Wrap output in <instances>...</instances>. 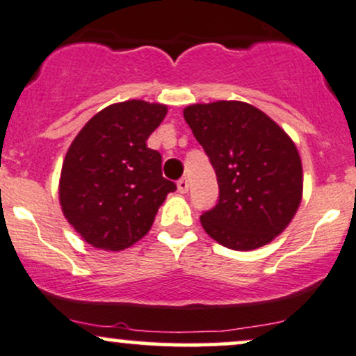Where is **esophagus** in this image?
Wrapping results in <instances>:
<instances>
[{
    "mask_svg": "<svg viewBox=\"0 0 356 356\" xmlns=\"http://www.w3.org/2000/svg\"><path fill=\"white\" fill-rule=\"evenodd\" d=\"M177 185H178V191H179V193H186L188 188H190V183H188V178H186V177H185V178H179Z\"/></svg>",
    "mask_w": 356,
    "mask_h": 356,
    "instance_id": "34e87169",
    "label": "esophagus"
}]
</instances>
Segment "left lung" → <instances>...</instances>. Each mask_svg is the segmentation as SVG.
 Segmentation results:
<instances>
[{"instance_id": "obj_1", "label": "left lung", "mask_w": 356, "mask_h": 356, "mask_svg": "<svg viewBox=\"0 0 356 356\" xmlns=\"http://www.w3.org/2000/svg\"><path fill=\"white\" fill-rule=\"evenodd\" d=\"M183 116L218 179V203L200 216L204 232L240 252L268 245L302 202V160L291 138L243 102L191 104Z\"/></svg>"}]
</instances>
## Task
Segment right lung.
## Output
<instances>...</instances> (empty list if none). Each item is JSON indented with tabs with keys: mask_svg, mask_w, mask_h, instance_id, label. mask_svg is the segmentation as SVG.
I'll list each match as a JSON object with an SVG mask.
<instances>
[{
	"mask_svg": "<svg viewBox=\"0 0 356 356\" xmlns=\"http://www.w3.org/2000/svg\"><path fill=\"white\" fill-rule=\"evenodd\" d=\"M166 113L165 104L141 99L110 104L71 143L61 168V210L95 248L120 252L135 245L177 190L163 178L161 154L146 146Z\"/></svg>",
	"mask_w": 356,
	"mask_h": 356,
	"instance_id": "obj_1",
	"label": "right lung"
}]
</instances>
